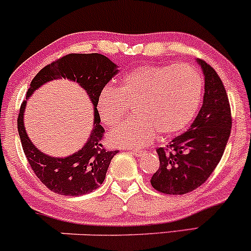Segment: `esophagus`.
Wrapping results in <instances>:
<instances>
[{"label":"esophagus","mask_w":251,"mask_h":251,"mask_svg":"<svg viewBox=\"0 0 251 251\" xmlns=\"http://www.w3.org/2000/svg\"><path fill=\"white\" fill-rule=\"evenodd\" d=\"M131 153L137 155V157H142L144 154V151L143 150H131Z\"/></svg>","instance_id":"esophagus-1"}]
</instances>
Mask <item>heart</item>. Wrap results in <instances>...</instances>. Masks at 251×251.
<instances>
[{
	"mask_svg": "<svg viewBox=\"0 0 251 251\" xmlns=\"http://www.w3.org/2000/svg\"><path fill=\"white\" fill-rule=\"evenodd\" d=\"M203 92V80L192 66L145 65L125 74L116 89L103 88L97 101L101 122L116 125L133 106L134 118L114 127L111 144L143 148L157 135L174 137L184 131L196 116Z\"/></svg>",
	"mask_w": 251,
	"mask_h": 251,
	"instance_id": "1",
	"label": "heart"
}]
</instances>
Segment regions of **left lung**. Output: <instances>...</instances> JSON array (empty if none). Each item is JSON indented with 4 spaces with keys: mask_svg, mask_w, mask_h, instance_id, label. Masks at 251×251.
I'll use <instances>...</instances> for the list:
<instances>
[{
    "mask_svg": "<svg viewBox=\"0 0 251 251\" xmlns=\"http://www.w3.org/2000/svg\"><path fill=\"white\" fill-rule=\"evenodd\" d=\"M205 77L203 105L185 133L157 149L159 169L151 185L166 195H184L200 188L224 153L231 131V109L221 77L204 60H198Z\"/></svg>",
    "mask_w": 251,
    "mask_h": 251,
    "instance_id": "1",
    "label": "left lung"
}]
</instances>
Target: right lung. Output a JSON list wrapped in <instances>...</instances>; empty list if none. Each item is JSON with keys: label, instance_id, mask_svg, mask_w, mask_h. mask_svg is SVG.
<instances>
[{"label": "right lung", "instance_id": "obj_1", "mask_svg": "<svg viewBox=\"0 0 251 251\" xmlns=\"http://www.w3.org/2000/svg\"><path fill=\"white\" fill-rule=\"evenodd\" d=\"M118 73L117 65L101 54H68L43 67L31 80L27 97L53 79L76 81L87 91L94 106V127L87 143L76 153L66 158H54L39 151L28 138L24 125L25 100L20 107L17 129L25 155L36 177L50 191L63 196H81L99 188L105 180L112 158L118 153L103 148L105 129L100 125L97 101L107 82Z\"/></svg>", "mask_w": 251, "mask_h": 251}]
</instances>
